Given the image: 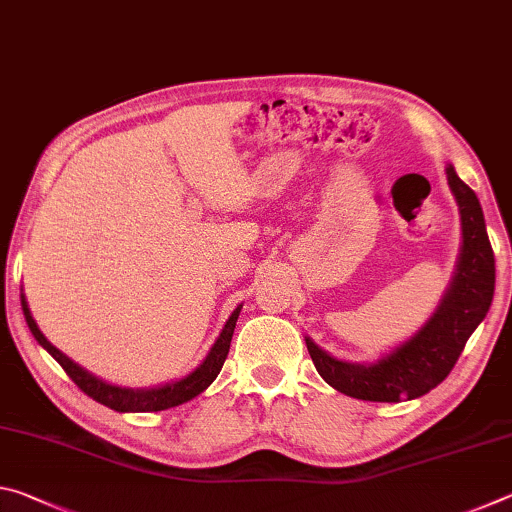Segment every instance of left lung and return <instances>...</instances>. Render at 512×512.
I'll return each instance as SVG.
<instances>
[{
    "mask_svg": "<svg viewBox=\"0 0 512 512\" xmlns=\"http://www.w3.org/2000/svg\"><path fill=\"white\" fill-rule=\"evenodd\" d=\"M445 173L461 214L463 244L452 282L427 323L370 363L336 359L305 336L318 375L343 395L368 402H402L427 395L452 372L467 339L488 314L495 296V253L481 203L458 178L452 162L445 164Z\"/></svg>",
    "mask_w": 512,
    "mask_h": 512,
    "instance_id": "left-lung-1",
    "label": "left lung"
}]
</instances>
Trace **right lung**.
I'll return each instance as SVG.
<instances>
[{
	"label": "right lung",
	"mask_w": 512,
	"mask_h": 512,
	"mask_svg": "<svg viewBox=\"0 0 512 512\" xmlns=\"http://www.w3.org/2000/svg\"><path fill=\"white\" fill-rule=\"evenodd\" d=\"M20 298H22V311H24V318H27V325L42 348H45L51 357H54L60 366H63V370L69 377H72L74 384L79 386L85 395L92 397V400H97L103 406H108V409H112V411H119V413L164 411V409H171V406H178V404L194 400L196 395H201L223 368L225 357H228V352H230V341H232V334H235L239 311H241V307H244V305H237V309L232 311L230 318L225 320L221 334L216 336V341L210 348V352L205 354V359L198 363L192 372H187L185 377L167 381V384L149 386V388H128V386L108 384V381H103L101 377L92 375L90 370H85L83 366H79V363L69 359L67 354H63L56 348V345H51L47 341V336L40 332L36 320H33L29 302H27V298H24V293Z\"/></svg>",
	"instance_id": "1"
}]
</instances>
